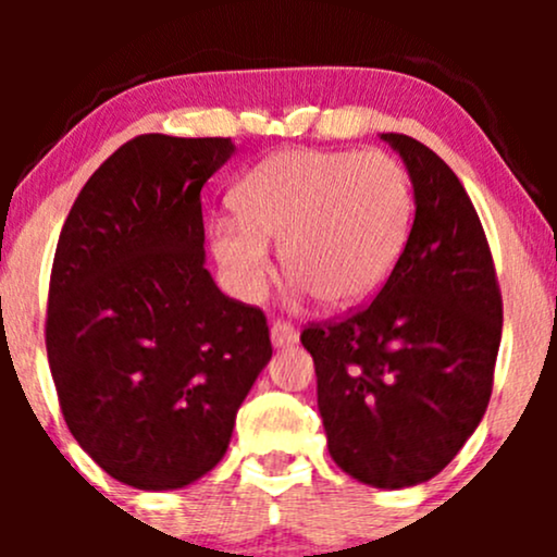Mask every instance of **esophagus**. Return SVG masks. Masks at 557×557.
Here are the masks:
<instances>
[{
    "label": "esophagus",
    "instance_id": "34e87169",
    "mask_svg": "<svg viewBox=\"0 0 557 557\" xmlns=\"http://www.w3.org/2000/svg\"><path fill=\"white\" fill-rule=\"evenodd\" d=\"M272 345L274 348H285V345H293L298 341V330L293 327L285 319H274L272 322Z\"/></svg>",
    "mask_w": 557,
    "mask_h": 557
}]
</instances>
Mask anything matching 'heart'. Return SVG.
<instances>
[{"label":"heart","instance_id":"heart-1","mask_svg":"<svg viewBox=\"0 0 557 557\" xmlns=\"http://www.w3.org/2000/svg\"><path fill=\"white\" fill-rule=\"evenodd\" d=\"M240 214L214 220L212 251L243 296H259L280 243L285 274L330 309L369 298L406 243L413 196L385 151H277L238 185Z\"/></svg>","mask_w":557,"mask_h":557}]
</instances>
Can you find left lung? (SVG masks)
Masks as SVG:
<instances>
[{
  "instance_id": "8db88e82",
  "label": "left lung",
  "mask_w": 557,
  "mask_h": 557,
  "mask_svg": "<svg viewBox=\"0 0 557 557\" xmlns=\"http://www.w3.org/2000/svg\"><path fill=\"white\" fill-rule=\"evenodd\" d=\"M382 138L413 183L406 248L374 300L309 322L300 343L314 359L332 461L363 484L400 490L440 474L487 411L503 296L456 172L417 138Z\"/></svg>"
}]
</instances>
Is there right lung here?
I'll return each mask as SVG.
<instances>
[{"mask_svg":"<svg viewBox=\"0 0 557 557\" xmlns=\"http://www.w3.org/2000/svg\"><path fill=\"white\" fill-rule=\"evenodd\" d=\"M230 138L146 133L88 177L49 277L47 356L62 417L107 474L177 490L225 456L272 359L259 306L203 267L201 188Z\"/></svg>","mask_w":557,"mask_h":557,"instance_id":"1","label":"right lung"}]
</instances>
